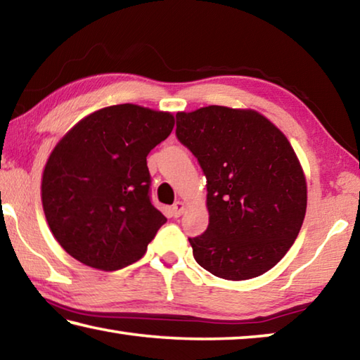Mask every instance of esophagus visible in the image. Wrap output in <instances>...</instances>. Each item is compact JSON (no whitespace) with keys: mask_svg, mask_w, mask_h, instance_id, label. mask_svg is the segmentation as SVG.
I'll use <instances>...</instances> for the list:
<instances>
[{"mask_svg":"<svg viewBox=\"0 0 360 360\" xmlns=\"http://www.w3.org/2000/svg\"><path fill=\"white\" fill-rule=\"evenodd\" d=\"M172 211H173V216H174V217H179V216L182 214V212H184V203H182V202H176V203L173 205Z\"/></svg>","mask_w":360,"mask_h":360,"instance_id":"esophagus-1","label":"esophagus"}]
</instances>
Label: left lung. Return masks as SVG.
Masks as SVG:
<instances>
[{
    "mask_svg": "<svg viewBox=\"0 0 360 360\" xmlns=\"http://www.w3.org/2000/svg\"><path fill=\"white\" fill-rule=\"evenodd\" d=\"M176 136L206 176L210 224L188 238L214 276L264 275L294 245L307 212V181L281 131L251 109L206 106L176 114Z\"/></svg>",
    "mask_w": 360,
    "mask_h": 360,
    "instance_id": "obj_1",
    "label": "left lung"
}]
</instances>
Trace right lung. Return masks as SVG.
Wrapping results in <instances>:
<instances>
[{"label":"right lung","mask_w":360,"mask_h":360,"mask_svg":"<svg viewBox=\"0 0 360 360\" xmlns=\"http://www.w3.org/2000/svg\"><path fill=\"white\" fill-rule=\"evenodd\" d=\"M174 117L138 105L103 108L76 124L42 173V208L66 252L98 270H120L144 255L167 217L150 202L149 152Z\"/></svg>","instance_id":"1"}]
</instances>
